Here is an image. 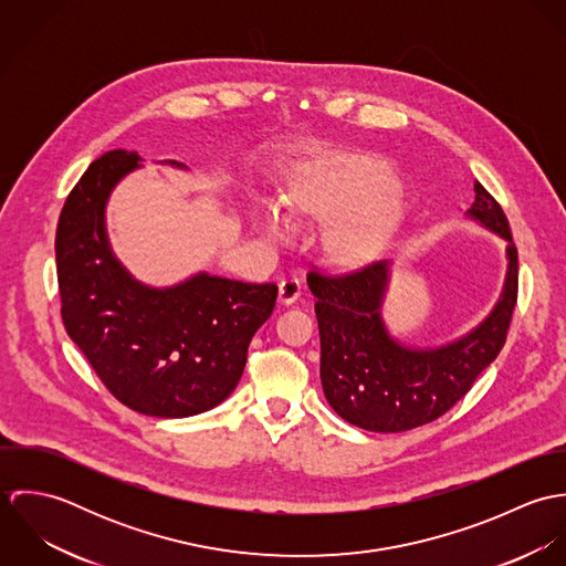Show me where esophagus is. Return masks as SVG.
<instances>
[{"label":"esophagus","instance_id":"34e87169","mask_svg":"<svg viewBox=\"0 0 566 566\" xmlns=\"http://www.w3.org/2000/svg\"><path fill=\"white\" fill-rule=\"evenodd\" d=\"M301 281L298 279H283L279 285V301L281 305H294L301 298Z\"/></svg>","mask_w":566,"mask_h":566}]
</instances>
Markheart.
<instances>
[{
	"label": "heart",
	"mask_w": 566,
	"mask_h": 566,
	"mask_svg": "<svg viewBox=\"0 0 566 566\" xmlns=\"http://www.w3.org/2000/svg\"><path fill=\"white\" fill-rule=\"evenodd\" d=\"M390 182L392 176L381 163L348 159L321 167L307 180L294 185L287 205L298 213L326 218L350 213L366 203L361 211L339 220L326 238L339 259L364 263L381 254L399 222L397 191L382 190ZM259 220L270 235L290 233V220L276 200H261Z\"/></svg>",
	"instance_id": "1"
}]
</instances>
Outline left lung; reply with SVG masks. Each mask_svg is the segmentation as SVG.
Listing matches in <instances>:
<instances>
[{
  "instance_id": "left-lung-1",
  "label": "left lung",
  "mask_w": 566,
  "mask_h": 566,
  "mask_svg": "<svg viewBox=\"0 0 566 566\" xmlns=\"http://www.w3.org/2000/svg\"><path fill=\"white\" fill-rule=\"evenodd\" d=\"M467 218L505 245L501 294L482 323L440 346H411L384 321L392 261L344 276L310 272L321 328V381L328 405L346 422L377 433H399L440 418L458 403L505 344L516 305L518 256L496 200L475 182Z\"/></svg>"
}]
</instances>
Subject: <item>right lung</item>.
<instances>
[{"label":"right lung","mask_w":566,"mask_h":566,"mask_svg":"<svg viewBox=\"0 0 566 566\" xmlns=\"http://www.w3.org/2000/svg\"><path fill=\"white\" fill-rule=\"evenodd\" d=\"M139 161L126 150L102 155L65 200L56 229L61 314L119 403L146 416L185 418L235 390L248 344L270 318L279 287L209 272L169 287L137 281L111 248L106 205L119 180L144 167Z\"/></svg>","instance_id":"1"}]
</instances>
